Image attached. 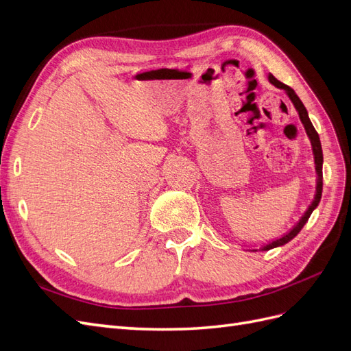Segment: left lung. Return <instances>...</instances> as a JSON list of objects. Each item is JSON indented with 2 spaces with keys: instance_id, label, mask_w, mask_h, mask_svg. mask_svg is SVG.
Masks as SVG:
<instances>
[{
  "instance_id": "1",
  "label": "left lung",
  "mask_w": 351,
  "mask_h": 351,
  "mask_svg": "<svg viewBox=\"0 0 351 351\" xmlns=\"http://www.w3.org/2000/svg\"><path fill=\"white\" fill-rule=\"evenodd\" d=\"M268 80L274 84V86H277L280 89H284L285 93L289 95V98L291 99L294 108L297 110V112H299V117H300V121L303 123L304 125V130L307 133V136H309L311 139V143H312V151H313V156H315V169H316V174H317V178H316V195H315V199L311 204V206L307 208V210L304 212V215L300 218V221L297 222V224L287 232V234H284L282 237L280 239H275L274 241L268 243L267 246H263L262 250H271L274 247H278V246H282V244L289 243L290 240H293L297 234H299L300 230L304 227V224L307 222V219H309V217L312 215V212L315 210V208L319 205L321 202V196H322V162H324V155H322V146H321V141H319V134H317V132L315 130V127L309 119V115H307V111L304 108L303 102L300 101V98L297 97L295 92L290 88L287 86V84L281 83L280 80L275 79L272 74H269L268 76Z\"/></svg>"
}]
</instances>
